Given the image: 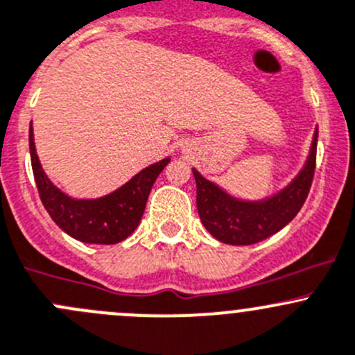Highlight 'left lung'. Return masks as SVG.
<instances>
[{"label":"left lung","mask_w":355,"mask_h":355,"mask_svg":"<svg viewBox=\"0 0 355 355\" xmlns=\"http://www.w3.org/2000/svg\"><path fill=\"white\" fill-rule=\"evenodd\" d=\"M318 128L312 136L307 160L285 188L261 200L233 196L196 169V209L200 220L216 240L227 245H254L278 233L304 205L315 169Z\"/></svg>","instance_id":"obj_1"}]
</instances>
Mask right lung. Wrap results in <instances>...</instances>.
<instances>
[{
    "label": "right lung",
    "instance_id": "1",
    "mask_svg": "<svg viewBox=\"0 0 355 355\" xmlns=\"http://www.w3.org/2000/svg\"><path fill=\"white\" fill-rule=\"evenodd\" d=\"M29 148L37 191L51 219L76 240L98 245L119 243L135 233L153 182L171 162V157H167L145 167L121 188L100 198H72L57 188L41 167L34 145L33 122L29 128Z\"/></svg>",
    "mask_w": 355,
    "mask_h": 355
}]
</instances>
